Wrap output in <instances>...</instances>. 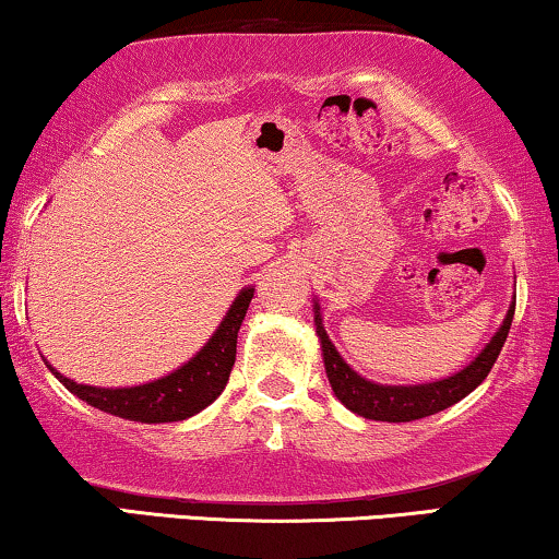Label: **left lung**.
<instances>
[{"label": "left lung", "mask_w": 559, "mask_h": 559, "mask_svg": "<svg viewBox=\"0 0 559 559\" xmlns=\"http://www.w3.org/2000/svg\"><path fill=\"white\" fill-rule=\"evenodd\" d=\"M514 308L516 297L514 302H511L507 320H503L499 333H496L491 343L480 350L476 361H471L463 371H457L455 377L419 386H381L358 377V373L343 361L331 338H328L323 320H320L318 312L320 308L316 305V331L320 335V343H323L328 381H331L335 396H338L350 412H356V415H361L366 419H379V423H412V419L430 417L435 412L453 407L455 402L468 396L473 389L488 377V371L493 369L496 358L501 354L503 343H507L511 320H514Z\"/></svg>", "instance_id": "1"}]
</instances>
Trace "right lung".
I'll return each instance as SVG.
<instances>
[{
	"label": "right lung",
	"mask_w": 559,
	"mask_h": 559,
	"mask_svg": "<svg viewBox=\"0 0 559 559\" xmlns=\"http://www.w3.org/2000/svg\"><path fill=\"white\" fill-rule=\"evenodd\" d=\"M251 297H254V287L239 293L231 310L226 312L224 323L211 335V341L198 350V356L190 358L178 371H173L170 377L150 381V384L129 389L86 386L60 377L50 364L48 366L68 392H73L91 407L132 419V423H178V419L193 417L195 412L205 409L224 392L228 373H231V366L236 361V335H239Z\"/></svg>",
	"instance_id": "1"
}]
</instances>
